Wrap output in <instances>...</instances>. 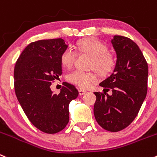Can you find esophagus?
<instances>
[{
  "label": "esophagus",
  "mask_w": 157,
  "mask_h": 157,
  "mask_svg": "<svg viewBox=\"0 0 157 157\" xmlns=\"http://www.w3.org/2000/svg\"><path fill=\"white\" fill-rule=\"evenodd\" d=\"M78 91H79V94H80V96H81V95L85 94L87 93V91H86V90H82V89H80V90H79Z\"/></svg>",
  "instance_id": "obj_1"
}]
</instances>
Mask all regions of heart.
<instances>
[{
	"label": "heart",
	"mask_w": 157,
	"mask_h": 157,
	"mask_svg": "<svg viewBox=\"0 0 157 157\" xmlns=\"http://www.w3.org/2000/svg\"><path fill=\"white\" fill-rule=\"evenodd\" d=\"M79 50L93 56L91 67L101 73H108L115 65L113 57L108 53V49L105 44L96 39H87L78 43ZM77 59V52L73 47H68L61 55V62L64 67H71ZM67 80L77 87L83 89L90 88L98 80V74L95 72H85L74 70L67 74Z\"/></svg>",
	"instance_id": "heart-1"
}]
</instances>
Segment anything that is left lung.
<instances>
[{"instance_id": "8db88e82", "label": "left lung", "mask_w": 157, "mask_h": 157, "mask_svg": "<svg viewBox=\"0 0 157 157\" xmlns=\"http://www.w3.org/2000/svg\"><path fill=\"white\" fill-rule=\"evenodd\" d=\"M116 53L115 69L99 84L104 93L94 92V114L104 129H124L137 116L147 94L148 65L143 52L132 39L114 36L111 40ZM112 90L108 95L104 90Z\"/></svg>"}]
</instances>
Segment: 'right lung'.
<instances>
[{
    "label": "right lung",
    "instance_id": "right-lung-1",
    "mask_svg": "<svg viewBox=\"0 0 157 157\" xmlns=\"http://www.w3.org/2000/svg\"><path fill=\"white\" fill-rule=\"evenodd\" d=\"M68 45L63 39L32 42L23 50L14 71V90L26 116L38 129L54 134L69 122V104L78 96L72 84L56 94L50 86L62 74L61 55Z\"/></svg>",
    "mask_w": 157,
    "mask_h": 157
}]
</instances>
